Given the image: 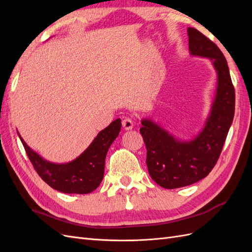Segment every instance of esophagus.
<instances>
[{"label": "esophagus", "mask_w": 252, "mask_h": 252, "mask_svg": "<svg viewBox=\"0 0 252 252\" xmlns=\"http://www.w3.org/2000/svg\"><path fill=\"white\" fill-rule=\"evenodd\" d=\"M122 126H123L125 130H131V129L133 128V122L131 119L126 118L122 121Z\"/></svg>", "instance_id": "obj_1"}]
</instances>
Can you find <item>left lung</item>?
Returning a JSON list of instances; mask_svg holds the SVG:
<instances>
[{"label": "left lung", "mask_w": 252, "mask_h": 252, "mask_svg": "<svg viewBox=\"0 0 252 252\" xmlns=\"http://www.w3.org/2000/svg\"><path fill=\"white\" fill-rule=\"evenodd\" d=\"M187 32L190 53L211 60L218 73L217 94L203 130L190 141L175 139L151 120L142 121L148 172L166 189L185 187L207 177L220 158L234 116V87L224 55L199 30L189 27Z\"/></svg>", "instance_id": "obj_1"}]
</instances>
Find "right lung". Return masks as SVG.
<instances>
[{
  "instance_id": "obj_1",
  "label": "right lung",
  "mask_w": 252,
  "mask_h": 252,
  "mask_svg": "<svg viewBox=\"0 0 252 252\" xmlns=\"http://www.w3.org/2000/svg\"><path fill=\"white\" fill-rule=\"evenodd\" d=\"M121 125L120 119L114 120L108 127L98 132L79 158L66 164L46 161L30 148L20 134L19 136L33 168L45 183L61 192L86 194L94 191L101 184L106 155L119 135Z\"/></svg>"
}]
</instances>
